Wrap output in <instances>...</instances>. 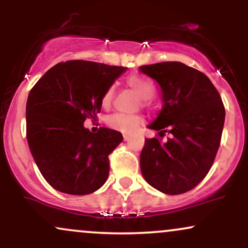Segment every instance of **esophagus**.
Wrapping results in <instances>:
<instances>
[{"instance_id": "1", "label": "esophagus", "mask_w": 248, "mask_h": 248, "mask_svg": "<svg viewBox=\"0 0 248 248\" xmlns=\"http://www.w3.org/2000/svg\"><path fill=\"white\" fill-rule=\"evenodd\" d=\"M128 139H129V136L126 135V134H124V141H127Z\"/></svg>"}]
</instances>
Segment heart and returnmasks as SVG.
Segmentation results:
<instances>
[{
	"mask_svg": "<svg viewBox=\"0 0 248 248\" xmlns=\"http://www.w3.org/2000/svg\"><path fill=\"white\" fill-rule=\"evenodd\" d=\"M127 86L133 91L139 98L143 100V104L147 105L148 100L153 98L155 94V86L150 80L143 78V77H130L127 80ZM114 88H107L101 98V104L104 107H108L113 100ZM142 122L140 116L135 115H124V114H114L108 118L107 124L114 129L120 130L124 133H130L135 130V128Z\"/></svg>",
	"mask_w": 248,
	"mask_h": 248,
	"instance_id": "b5f03b06",
	"label": "heart"
}]
</instances>
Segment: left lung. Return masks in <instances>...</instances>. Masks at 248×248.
<instances>
[{"label": "left lung", "instance_id": "left-lung-1", "mask_svg": "<svg viewBox=\"0 0 248 248\" xmlns=\"http://www.w3.org/2000/svg\"><path fill=\"white\" fill-rule=\"evenodd\" d=\"M161 87L163 106L148 128L167 142L144 141L141 172L148 183L167 195H179L203 181L220 144L225 108L218 91L201 71L179 62L139 67Z\"/></svg>", "mask_w": 248, "mask_h": 248}]
</instances>
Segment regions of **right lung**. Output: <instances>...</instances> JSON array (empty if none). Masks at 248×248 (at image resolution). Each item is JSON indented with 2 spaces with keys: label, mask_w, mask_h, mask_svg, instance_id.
Listing matches in <instances>:
<instances>
[{
  "label": "right lung",
  "mask_w": 248,
  "mask_h": 248,
  "mask_svg": "<svg viewBox=\"0 0 248 248\" xmlns=\"http://www.w3.org/2000/svg\"><path fill=\"white\" fill-rule=\"evenodd\" d=\"M127 67L88 61L59 62L31 88L27 101V139L45 181L58 191L88 195L104 186L108 155L122 142L120 132L100 127L92 133L101 98Z\"/></svg>",
  "instance_id": "obj_1"
}]
</instances>
